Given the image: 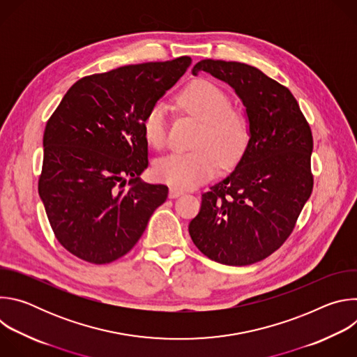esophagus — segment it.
<instances>
[{"instance_id": "1", "label": "esophagus", "mask_w": 357, "mask_h": 357, "mask_svg": "<svg viewBox=\"0 0 357 357\" xmlns=\"http://www.w3.org/2000/svg\"><path fill=\"white\" fill-rule=\"evenodd\" d=\"M181 195H183V190H181V189L175 188V186L169 189V197H171V199H175V197H178V196H181Z\"/></svg>"}]
</instances>
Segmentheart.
<instances>
[{
	"label": "heart",
	"mask_w": 357,
	"mask_h": 357,
	"mask_svg": "<svg viewBox=\"0 0 357 357\" xmlns=\"http://www.w3.org/2000/svg\"><path fill=\"white\" fill-rule=\"evenodd\" d=\"M181 106L203 123L196 151L174 152L155 162L157 179L176 188H195L215 176L220 165H234L248 144V123L231 109L229 96L216 84L197 80L179 96ZM149 145L162 148L168 137V114L162 103L152 106L142 121Z\"/></svg>",
	"instance_id": "heart-1"
}]
</instances>
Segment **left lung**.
Returning a JSON list of instances; mask_svg holds the SVG:
<instances>
[{
  "mask_svg": "<svg viewBox=\"0 0 357 357\" xmlns=\"http://www.w3.org/2000/svg\"><path fill=\"white\" fill-rule=\"evenodd\" d=\"M202 72L241 98L250 139L236 169L202 195L189 234L211 260L250 266L284 244L312 193V132L292 93L257 68L205 59L192 69Z\"/></svg>",
  "mask_w": 357,
  "mask_h": 357,
  "instance_id": "obj_1",
  "label": "left lung"
}]
</instances>
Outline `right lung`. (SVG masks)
I'll use <instances>...</instances> for the list:
<instances>
[{"label": "right lung", "instance_id": "obj_1", "mask_svg": "<svg viewBox=\"0 0 357 357\" xmlns=\"http://www.w3.org/2000/svg\"><path fill=\"white\" fill-rule=\"evenodd\" d=\"M190 62L181 56L82 77L47 120L38 192L73 256L91 264L123 257L167 200V185L139 179L148 167L142 121Z\"/></svg>", "mask_w": 357, "mask_h": 357}]
</instances>
